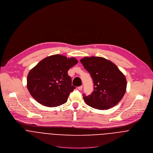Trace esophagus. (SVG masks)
I'll use <instances>...</instances> for the list:
<instances>
[{"mask_svg": "<svg viewBox=\"0 0 153 153\" xmlns=\"http://www.w3.org/2000/svg\"><path fill=\"white\" fill-rule=\"evenodd\" d=\"M78 89L79 90H81L82 89V85H81V86L78 87Z\"/></svg>", "mask_w": 153, "mask_h": 153, "instance_id": "obj_1", "label": "esophagus"}]
</instances>
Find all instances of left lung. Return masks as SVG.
<instances>
[{
  "instance_id": "1",
  "label": "left lung",
  "mask_w": 153,
  "mask_h": 153,
  "mask_svg": "<svg viewBox=\"0 0 153 153\" xmlns=\"http://www.w3.org/2000/svg\"><path fill=\"white\" fill-rule=\"evenodd\" d=\"M81 63L90 73L94 90L83 99L88 106L97 109H108L115 106L124 96L127 87L124 75L112 62L100 57H85Z\"/></svg>"
}]
</instances>
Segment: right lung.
Returning a JSON list of instances; mask_svg holds the SVG:
<instances>
[{
	"instance_id": "obj_1",
	"label": "right lung",
	"mask_w": 153,
	"mask_h": 153,
	"mask_svg": "<svg viewBox=\"0 0 153 153\" xmlns=\"http://www.w3.org/2000/svg\"><path fill=\"white\" fill-rule=\"evenodd\" d=\"M78 60L56 54L45 58L32 68L27 79V87L31 96L39 103L56 107L65 103L71 92L72 85L68 70Z\"/></svg>"
}]
</instances>
